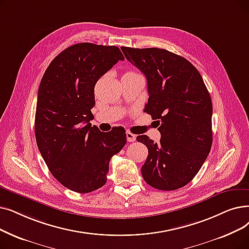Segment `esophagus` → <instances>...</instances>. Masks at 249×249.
Here are the masks:
<instances>
[{"instance_id": "34e87169", "label": "esophagus", "mask_w": 249, "mask_h": 249, "mask_svg": "<svg viewBox=\"0 0 249 249\" xmlns=\"http://www.w3.org/2000/svg\"><path fill=\"white\" fill-rule=\"evenodd\" d=\"M126 137H127V142H133L136 140V135H134L133 133L129 132V131L126 132Z\"/></svg>"}]
</instances>
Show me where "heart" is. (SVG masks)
I'll return each mask as SVG.
<instances>
[{
  "label": "heart",
  "mask_w": 249,
  "mask_h": 249,
  "mask_svg": "<svg viewBox=\"0 0 249 249\" xmlns=\"http://www.w3.org/2000/svg\"><path fill=\"white\" fill-rule=\"evenodd\" d=\"M126 74H136V73H134V72H127Z\"/></svg>",
  "instance_id": "heart-1"
}]
</instances>
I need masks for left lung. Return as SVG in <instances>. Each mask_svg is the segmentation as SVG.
<instances>
[{
    "instance_id": "8db88e82",
    "label": "left lung",
    "mask_w": 249,
    "mask_h": 249,
    "mask_svg": "<svg viewBox=\"0 0 249 249\" xmlns=\"http://www.w3.org/2000/svg\"><path fill=\"white\" fill-rule=\"evenodd\" d=\"M126 59L147 80L144 112L159 123L160 142L147 135L136 140L148 148L142 174L159 190L185 186L207 160L213 142L211 95L201 75L181 56L164 49L121 47Z\"/></svg>"
}]
</instances>
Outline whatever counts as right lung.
I'll return each mask as SVG.
<instances>
[{"label":"right lung","mask_w":249,"mask_h":249,"mask_svg":"<svg viewBox=\"0 0 249 249\" xmlns=\"http://www.w3.org/2000/svg\"><path fill=\"white\" fill-rule=\"evenodd\" d=\"M120 49L90 42L61 52L41 78L35 131L46 164L62 185L89 193L107 182L111 158L126 144L124 128L102 132L89 123L94 85L118 61Z\"/></svg>","instance_id":"right-lung-1"}]
</instances>
